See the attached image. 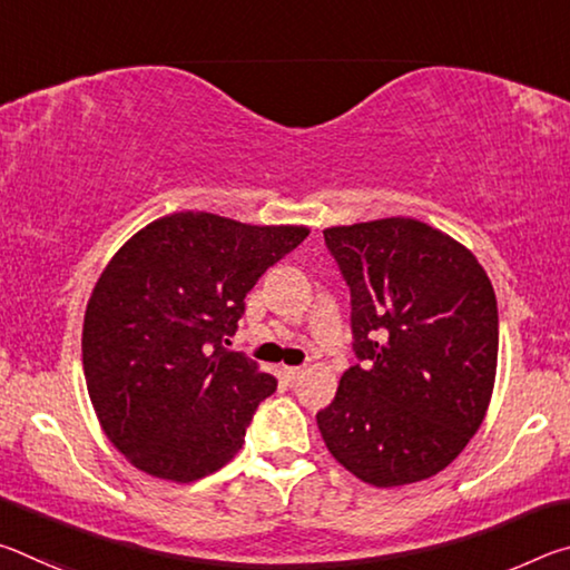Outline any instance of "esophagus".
Masks as SVG:
<instances>
[{
  "label": "esophagus",
  "mask_w": 570,
  "mask_h": 570,
  "mask_svg": "<svg viewBox=\"0 0 570 570\" xmlns=\"http://www.w3.org/2000/svg\"><path fill=\"white\" fill-rule=\"evenodd\" d=\"M284 377L288 380V382H296L298 377H304V370H302V366H284Z\"/></svg>",
  "instance_id": "34e87169"
}]
</instances>
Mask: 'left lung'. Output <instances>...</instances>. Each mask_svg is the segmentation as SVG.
<instances>
[{
    "instance_id": "8db88e82",
    "label": "left lung",
    "mask_w": 570,
    "mask_h": 570,
    "mask_svg": "<svg viewBox=\"0 0 570 570\" xmlns=\"http://www.w3.org/2000/svg\"><path fill=\"white\" fill-rule=\"evenodd\" d=\"M352 292L354 364L316 414L332 458L374 488L428 480L485 420L498 304L468 246L414 218L324 228Z\"/></svg>"
}]
</instances>
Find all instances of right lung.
Masks as SVG:
<instances>
[{
  "mask_svg": "<svg viewBox=\"0 0 570 570\" xmlns=\"http://www.w3.org/2000/svg\"><path fill=\"white\" fill-rule=\"evenodd\" d=\"M306 226L204 210L153 220L102 268L82 322V370L105 435L146 475L193 482L244 445L276 377L226 352L244 298Z\"/></svg>",
  "mask_w": 570,
  "mask_h": 570,
  "instance_id": "1",
  "label": "right lung"
}]
</instances>
